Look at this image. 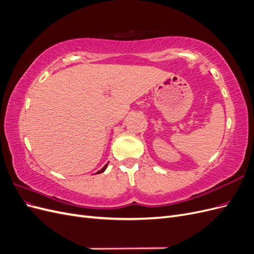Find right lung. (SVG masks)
Instances as JSON below:
<instances>
[{
  "instance_id": "add662e5",
  "label": "right lung",
  "mask_w": 254,
  "mask_h": 254,
  "mask_svg": "<svg viewBox=\"0 0 254 254\" xmlns=\"http://www.w3.org/2000/svg\"><path fill=\"white\" fill-rule=\"evenodd\" d=\"M107 165H108V164H106L103 168H102V170L101 171H99V172H97V173H103V172H105V170H106V168H107Z\"/></svg>"
}]
</instances>
